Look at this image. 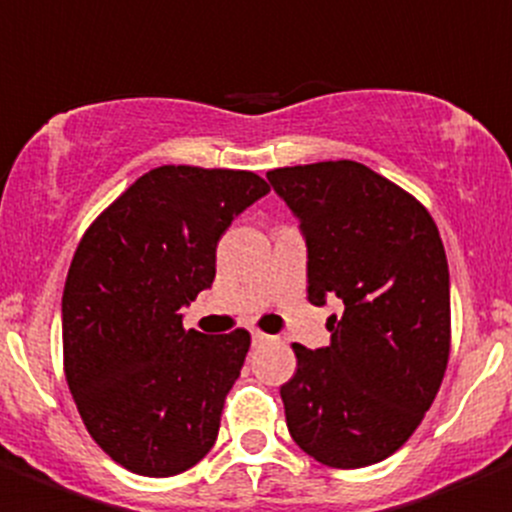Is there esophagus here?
Returning a JSON list of instances; mask_svg holds the SVG:
<instances>
[{
    "label": "esophagus",
    "instance_id": "34e87169",
    "mask_svg": "<svg viewBox=\"0 0 512 512\" xmlns=\"http://www.w3.org/2000/svg\"><path fill=\"white\" fill-rule=\"evenodd\" d=\"M251 336H253V343H256V346H261V343H269L271 341V336H266V333H261V330H253Z\"/></svg>",
    "mask_w": 512,
    "mask_h": 512
}]
</instances>
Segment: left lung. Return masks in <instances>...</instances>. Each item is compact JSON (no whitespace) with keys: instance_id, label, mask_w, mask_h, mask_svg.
<instances>
[{"instance_id":"8db88e82","label":"left lung","mask_w":512,"mask_h":512,"mask_svg":"<svg viewBox=\"0 0 512 512\" xmlns=\"http://www.w3.org/2000/svg\"><path fill=\"white\" fill-rule=\"evenodd\" d=\"M300 217L307 300L336 295L330 346L292 343L282 384L289 436L333 469L395 454L431 408L451 351L449 264L431 212L359 161L284 166L266 174Z\"/></svg>"}]
</instances>
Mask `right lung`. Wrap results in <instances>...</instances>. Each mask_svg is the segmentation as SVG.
I'll return each instance as SVG.
<instances>
[{
  "label": "right lung",
  "mask_w": 512,
  "mask_h": 512,
  "mask_svg": "<svg viewBox=\"0 0 512 512\" xmlns=\"http://www.w3.org/2000/svg\"><path fill=\"white\" fill-rule=\"evenodd\" d=\"M266 192L253 171L158 166L81 235L61 302L63 372L89 436L130 472L174 477L215 446L251 333L187 330L182 307L215 279L235 215Z\"/></svg>",
  "instance_id": "add662e5"
}]
</instances>
